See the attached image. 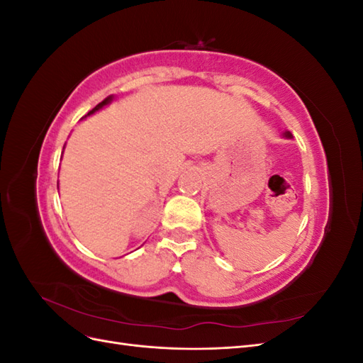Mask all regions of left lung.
<instances>
[{
	"label": "left lung",
	"instance_id": "1",
	"mask_svg": "<svg viewBox=\"0 0 363 363\" xmlns=\"http://www.w3.org/2000/svg\"><path fill=\"white\" fill-rule=\"evenodd\" d=\"M283 136H284V138H289V139L292 138V135H291V131H284V135H283Z\"/></svg>",
	"mask_w": 363,
	"mask_h": 363
}]
</instances>
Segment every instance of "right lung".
I'll list each match as a JSON object with an SVG mask.
<instances>
[{"label": "right lung", "instance_id": "1", "mask_svg": "<svg viewBox=\"0 0 363 363\" xmlns=\"http://www.w3.org/2000/svg\"><path fill=\"white\" fill-rule=\"evenodd\" d=\"M112 100H113V96H112V95H111V96H107V98H106V100H103V101H101L100 104H96V106H95V107L92 108V111H91L89 113H87V116H89V115H92V113H95V112H98V111H100V108H103L104 106H107V104H108V103H111ZM63 148H65V147H63Z\"/></svg>", "mask_w": 363, "mask_h": 363}]
</instances>
